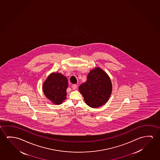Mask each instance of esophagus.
I'll return each instance as SVG.
<instances>
[{
  "label": "esophagus",
  "instance_id": "1",
  "mask_svg": "<svg viewBox=\"0 0 160 160\" xmlns=\"http://www.w3.org/2000/svg\"><path fill=\"white\" fill-rule=\"evenodd\" d=\"M72 88L73 90H76L77 89V85H76V84H74V85H72Z\"/></svg>",
  "mask_w": 160,
  "mask_h": 160
}]
</instances>
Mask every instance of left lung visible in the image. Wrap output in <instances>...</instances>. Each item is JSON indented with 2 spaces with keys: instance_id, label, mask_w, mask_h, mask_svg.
<instances>
[{
  "instance_id": "8db88e82",
  "label": "left lung",
  "mask_w": 160,
  "mask_h": 160,
  "mask_svg": "<svg viewBox=\"0 0 160 160\" xmlns=\"http://www.w3.org/2000/svg\"><path fill=\"white\" fill-rule=\"evenodd\" d=\"M79 90L86 104L96 108L108 101L112 92V84L108 74L96 68L89 72L87 81L80 85Z\"/></svg>"
}]
</instances>
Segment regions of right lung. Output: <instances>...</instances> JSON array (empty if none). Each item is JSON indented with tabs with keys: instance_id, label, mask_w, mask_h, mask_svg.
Wrapping results in <instances>:
<instances>
[{
	"instance_id": "add662e5",
	"label": "right lung",
	"mask_w": 160,
	"mask_h": 160,
	"mask_svg": "<svg viewBox=\"0 0 160 160\" xmlns=\"http://www.w3.org/2000/svg\"><path fill=\"white\" fill-rule=\"evenodd\" d=\"M68 79L59 73L50 75L43 84V91L47 98L55 104H61L67 96Z\"/></svg>"
}]
</instances>
